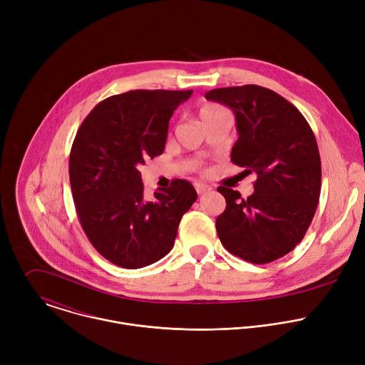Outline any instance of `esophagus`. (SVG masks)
Masks as SVG:
<instances>
[{"label":"esophagus","instance_id":"esophagus-1","mask_svg":"<svg viewBox=\"0 0 365 365\" xmlns=\"http://www.w3.org/2000/svg\"><path fill=\"white\" fill-rule=\"evenodd\" d=\"M195 189H196V192H197L199 195L212 190V187H211L210 185H205V183H200V182H196V183H195Z\"/></svg>","mask_w":365,"mask_h":365}]
</instances>
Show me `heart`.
I'll use <instances>...</instances> for the list:
<instances>
[{
	"mask_svg": "<svg viewBox=\"0 0 365 365\" xmlns=\"http://www.w3.org/2000/svg\"><path fill=\"white\" fill-rule=\"evenodd\" d=\"M220 111H224V108L220 107V106H217V103H205V106H202L199 114H200V118H202V121H203V120L212 117L214 114H217V113H220Z\"/></svg>",
	"mask_w": 365,
	"mask_h": 365,
	"instance_id": "b5f03b06",
	"label": "heart"
}]
</instances>
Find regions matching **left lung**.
I'll return each mask as SVG.
<instances>
[{
	"label": "left lung",
	"instance_id": "8db88e82",
	"mask_svg": "<svg viewBox=\"0 0 365 365\" xmlns=\"http://www.w3.org/2000/svg\"><path fill=\"white\" fill-rule=\"evenodd\" d=\"M205 98L232 110L238 140L231 162L257 175L247 199L218 187L227 200L218 237L248 263H272L303 240L317 212L322 170L315 134L293 103L263 86L220 88Z\"/></svg>",
	"mask_w": 365,
	"mask_h": 365
}]
</instances>
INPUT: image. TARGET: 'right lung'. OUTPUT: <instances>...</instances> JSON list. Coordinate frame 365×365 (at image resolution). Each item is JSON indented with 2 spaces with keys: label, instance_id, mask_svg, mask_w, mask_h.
<instances>
[{
  "label": "right lung",
  "instance_id": "right-lung-1",
  "mask_svg": "<svg viewBox=\"0 0 365 365\" xmlns=\"http://www.w3.org/2000/svg\"><path fill=\"white\" fill-rule=\"evenodd\" d=\"M190 91L135 89L99 102L81 124L69 155L79 222L115 266L140 269L173 248L197 195L183 179L144 197L140 166L165 151L169 121Z\"/></svg>",
  "mask_w": 365,
  "mask_h": 365
}]
</instances>
